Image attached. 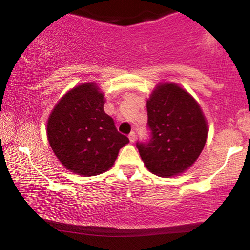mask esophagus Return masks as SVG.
Segmentation results:
<instances>
[{
    "mask_svg": "<svg viewBox=\"0 0 250 250\" xmlns=\"http://www.w3.org/2000/svg\"><path fill=\"white\" fill-rule=\"evenodd\" d=\"M135 138H136L135 132H131L128 134V139H129V141H131V142H134L135 141Z\"/></svg>",
    "mask_w": 250,
    "mask_h": 250,
    "instance_id": "34e87169",
    "label": "esophagus"
}]
</instances>
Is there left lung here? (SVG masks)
I'll use <instances>...</instances> for the list:
<instances>
[{
	"label": "left lung",
	"instance_id": "left-lung-1",
	"mask_svg": "<svg viewBox=\"0 0 250 250\" xmlns=\"http://www.w3.org/2000/svg\"><path fill=\"white\" fill-rule=\"evenodd\" d=\"M150 139L136 142L152 174L169 177L196 162L207 139V123L196 100L176 84H160L146 102Z\"/></svg>",
	"mask_w": 250,
	"mask_h": 250
}]
</instances>
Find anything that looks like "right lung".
Segmentation results:
<instances>
[{"instance_id": "right-lung-1", "label": "right lung", "mask_w": 250, "mask_h": 250, "mask_svg": "<svg viewBox=\"0 0 250 250\" xmlns=\"http://www.w3.org/2000/svg\"><path fill=\"white\" fill-rule=\"evenodd\" d=\"M104 94L94 83L64 94L47 121V139L67 169L84 176L107 172L119 149L129 142L104 110Z\"/></svg>"}]
</instances>
